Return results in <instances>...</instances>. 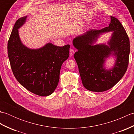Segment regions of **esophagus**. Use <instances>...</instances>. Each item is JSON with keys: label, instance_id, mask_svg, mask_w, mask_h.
Wrapping results in <instances>:
<instances>
[{"label": "esophagus", "instance_id": "34e87169", "mask_svg": "<svg viewBox=\"0 0 134 134\" xmlns=\"http://www.w3.org/2000/svg\"><path fill=\"white\" fill-rule=\"evenodd\" d=\"M74 53H75L74 49L72 48H71V49H70V56H72L74 54Z\"/></svg>", "mask_w": 134, "mask_h": 134}]
</instances>
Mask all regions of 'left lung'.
I'll use <instances>...</instances> for the list:
<instances>
[{"label":"left lung","instance_id":"8db88e82","mask_svg":"<svg viewBox=\"0 0 134 134\" xmlns=\"http://www.w3.org/2000/svg\"><path fill=\"white\" fill-rule=\"evenodd\" d=\"M112 32L106 43L96 44L103 34ZM77 52L74 58L83 86L94 92H104L113 87L126 72L129 64V38L119 20L110 16L109 26L101 30L90 29L73 39ZM114 59L113 66L106 69L107 59Z\"/></svg>","mask_w":134,"mask_h":134}]
</instances>
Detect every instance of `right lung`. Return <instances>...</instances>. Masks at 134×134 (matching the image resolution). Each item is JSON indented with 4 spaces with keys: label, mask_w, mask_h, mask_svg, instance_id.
Masks as SVG:
<instances>
[{
    "label": "right lung",
    "mask_w": 134,
    "mask_h": 134,
    "mask_svg": "<svg viewBox=\"0 0 134 134\" xmlns=\"http://www.w3.org/2000/svg\"><path fill=\"white\" fill-rule=\"evenodd\" d=\"M27 18L26 15L17 20L8 40L11 67L25 89L38 96H48L58 86L62 65L69 58L70 46L59 47L48 42L37 49L27 47L22 42L18 31Z\"/></svg>",
    "instance_id": "1"
}]
</instances>
